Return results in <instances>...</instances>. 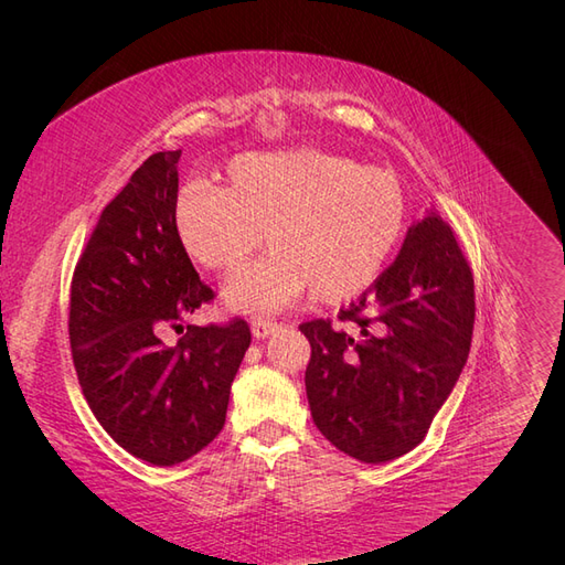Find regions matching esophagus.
<instances>
[{"label": "esophagus", "mask_w": 565, "mask_h": 565, "mask_svg": "<svg viewBox=\"0 0 565 565\" xmlns=\"http://www.w3.org/2000/svg\"><path fill=\"white\" fill-rule=\"evenodd\" d=\"M276 330H278L276 322H268V320H262V318L252 320V334H254L256 339H266L268 334H273Z\"/></svg>", "instance_id": "esophagus-1"}]
</instances>
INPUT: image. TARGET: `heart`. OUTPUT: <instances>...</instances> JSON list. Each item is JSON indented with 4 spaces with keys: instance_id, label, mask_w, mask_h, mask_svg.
Wrapping results in <instances>:
<instances>
[{
    "instance_id": "heart-1",
    "label": "heart",
    "mask_w": 565,
    "mask_h": 565,
    "mask_svg": "<svg viewBox=\"0 0 565 565\" xmlns=\"http://www.w3.org/2000/svg\"><path fill=\"white\" fill-rule=\"evenodd\" d=\"M226 177V188H183L174 233L188 259L216 273L241 268L264 241L273 245L226 285L233 311H280L306 292L318 303L351 301L377 280L407 224L403 181L337 152H243Z\"/></svg>"
}]
</instances>
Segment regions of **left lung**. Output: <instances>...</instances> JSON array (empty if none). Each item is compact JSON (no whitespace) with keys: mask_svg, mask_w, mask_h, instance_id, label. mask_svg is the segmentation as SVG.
<instances>
[{"mask_svg":"<svg viewBox=\"0 0 565 565\" xmlns=\"http://www.w3.org/2000/svg\"><path fill=\"white\" fill-rule=\"evenodd\" d=\"M473 276L450 226L429 210L407 228L401 254L330 320L299 324L311 344L306 396L320 434L365 465L424 440L467 365Z\"/></svg>","mask_w":565,"mask_h":565,"instance_id":"1","label":"left lung"}]
</instances>
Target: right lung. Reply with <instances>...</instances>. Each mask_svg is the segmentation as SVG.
Wrapping results in <instances>:
<instances>
[{"label":"right lung","instance_id":"right-lung-1","mask_svg":"<svg viewBox=\"0 0 565 565\" xmlns=\"http://www.w3.org/2000/svg\"><path fill=\"white\" fill-rule=\"evenodd\" d=\"M181 150L150 156L100 214L71 287V349L84 398L119 448L174 467L218 436L249 349L247 322L207 324L164 347V328L214 295L174 233Z\"/></svg>","mask_w":565,"mask_h":565}]
</instances>
